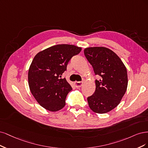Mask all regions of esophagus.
<instances>
[{"mask_svg":"<svg viewBox=\"0 0 148 148\" xmlns=\"http://www.w3.org/2000/svg\"><path fill=\"white\" fill-rule=\"evenodd\" d=\"M74 85L76 88H79L82 86L83 82H75Z\"/></svg>","mask_w":148,"mask_h":148,"instance_id":"1","label":"esophagus"}]
</instances>
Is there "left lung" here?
<instances>
[{"instance_id": "obj_1", "label": "left lung", "mask_w": 148, "mask_h": 148, "mask_svg": "<svg viewBox=\"0 0 148 148\" xmlns=\"http://www.w3.org/2000/svg\"><path fill=\"white\" fill-rule=\"evenodd\" d=\"M84 55L95 75L100 76L95 80V93L87 98L89 107L96 113L108 112L120 103L126 92L127 69L121 58L106 47H88Z\"/></svg>"}]
</instances>
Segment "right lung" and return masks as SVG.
Returning a JSON list of instances; mask_svg holds the SVG:
<instances>
[{"mask_svg": "<svg viewBox=\"0 0 148 148\" xmlns=\"http://www.w3.org/2000/svg\"><path fill=\"white\" fill-rule=\"evenodd\" d=\"M80 47L60 44L39 52L28 71L31 92L40 105L51 112L59 111L66 104V98L72 87L65 78L61 79L68 62L79 54Z\"/></svg>", "mask_w": 148, "mask_h": 148, "instance_id": "right-lung-1", "label": "right lung"}]
</instances>
